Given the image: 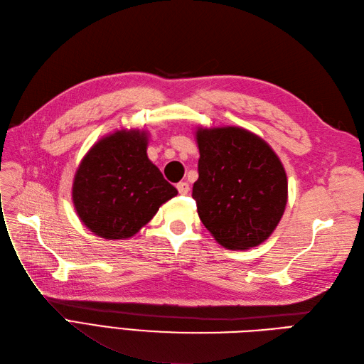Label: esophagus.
<instances>
[{
    "instance_id": "1",
    "label": "esophagus",
    "mask_w": 364,
    "mask_h": 364,
    "mask_svg": "<svg viewBox=\"0 0 364 364\" xmlns=\"http://www.w3.org/2000/svg\"><path fill=\"white\" fill-rule=\"evenodd\" d=\"M177 191H178L180 195H187V193H189V191H191V186H189V183L180 181V183L177 184Z\"/></svg>"
}]
</instances>
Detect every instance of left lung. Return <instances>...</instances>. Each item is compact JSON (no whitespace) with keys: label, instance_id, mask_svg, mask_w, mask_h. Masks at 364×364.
Segmentation results:
<instances>
[{"label":"left lung","instance_id":"obj_1","mask_svg":"<svg viewBox=\"0 0 364 364\" xmlns=\"http://www.w3.org/2000/svg\"><path fill=\"white\" fill-rule=\"evenodd\" d=\"M199 160L192 196L199 219L228 250L271 236L284 213L287 177L272 148L237 127L196 133Z\"/></svg>","mask_w":364,"mask_h":364}]
</instances>
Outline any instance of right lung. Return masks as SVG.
Instances as JSON below:
<instances>
[{"instance_id": "right-lung-1", "label": "right lung", "mask_w": 364, "mask_h": 364, "mask_svg": "<svg viewBox=\"0 0 364 364\" xmlns=\"http://www.w3.org/2000/svg\"><path fill=\"white\" fill-rule=\"evenodd\" d=\"M177 195L146 156V136L118 132L93 146L75 173L73 199L80 219L104 239L132 237Z\"/></svg>"}]
</instances>
